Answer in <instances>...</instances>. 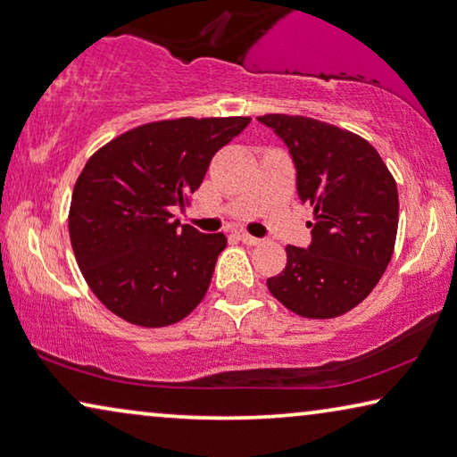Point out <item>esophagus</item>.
<instances>
[{"mask_svg":"<svg viewBox=\"0 0 457 457\" xmlns=\"http://www.w3.org/2000/svg\"><path fill=\"white\" fill-rule=\"evenodd\" d=\"M237 240H242L244 244H250V246H256V244L262 242L261 237L250 236V234H246V231H237Z\"/></svg>","mask_w":457,"mask_h":457,"instance_id":"obj_1","label":"esophagus"}]
</instances>
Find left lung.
I'll use <instances>...</instances> for the list:
<instances>
[{
    "instance_id": "1",
    "label": "left lung",
    "mask_w": 457,
    "mask_h": 457,
    "mask_svg": "<svg viewBox=\"0 0 457 457\" xmlns=\"http://www.w3.org/2000/svg\"><path fill=\"white\" fill-rule=\"evenodd\" d=\"M295 166L297 195L314 207L308 248L287 246V264L267 287L303 318H337L371 294L390 262L398 188L379 154L328 122L264 114Z\"/></svg>"
}]
</instances>
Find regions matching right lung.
<instances>
[{"mask_svg": "<svg viewBox=\"0 0 457 457\" xmlns=\"http://www.w3.org/2000/svg\"><path fill=\"white\" fill-rule=\"evenodd\" d=\"M248 122H147L87 160L71 195L70 237L86 283L112 314L162 328L180 322L205 297L228 240L182 226L172 209H185L211 158Z\"/></svg>", "mask_w": 457, "mask_h": 457, "instance_id": "1", "label": "right lung"}]
</instances>
